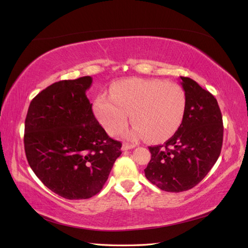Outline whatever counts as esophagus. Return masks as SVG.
<instances>
[{"instance_id": "esophagus-1", "label": "esophagus", "mask_w": 248, "mask_h": 248, "mask_svg": "<svg viewBox=\"0 0 248 248\" xmlns=\"http://www.w3.org/2000/svg\"><path fill=\"white\" fill-rule=\"evenodd\" d=\"M134 145L133 144H129V143H124L123 144V147H121V149H123L124 151L125 150H129V149H133L134 148Z\"/></svg>"}]
</instances>
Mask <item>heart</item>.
<instances>
[{"label": "heart", "mask_w": 248, "mask_h": 248, "mask_svg": "<svg viewBox=\"0 0 248 248\" xmlns=\"http://www.w3.org/2000/svg\"><path fill=\"white\" fill-rule=\"evenodd\" d=\"M93 113L110 135L127 127L130 118L134 125L127 132L130 139L146 135L150 141L171 138L183 121L186 96L175 83L162 80L125 78L114 83L109 96L99 94L93 104Z\"/></svg>", "instance_id": "heart-1"}]
</instances>
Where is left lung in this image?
<instances>
[{"instance_id": "8db88e82", "label": "left lung", "mask_w": 248, "mask_h": 248, "mask_svg": "<svg viewBox=\"0 0 248 248\" xmlns=\"http://www.w3.org/2000/svg\"><path fill=\"white\" fill-rule=\"evenodd\" d=\"M186 96L180 128L165 145L149 147L145 176L162 191L183 192L207 176L223 145V117L217 99L197 82L180 77Z\"/></svg>"}]
</instances>
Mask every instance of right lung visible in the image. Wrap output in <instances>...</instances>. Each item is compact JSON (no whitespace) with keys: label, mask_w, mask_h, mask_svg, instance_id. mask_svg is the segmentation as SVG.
<instances>
[{"label":"right lung","mask_w":248,"mask_h":248,"mask_svg":"<svg viewBox=\"0 0 248 248\" xmlns=\"http://www.w3.org/2000/svg\"><path fill=\"white\" fill-rule=\"evenodd\" d=\"M92 77L56 82L31 100L25 118L24 149L35 175L66 199H87L107 182L120 141L94 117L86 91Z\"/></svg>","instance_id":"obj_1"}]
</instances>
